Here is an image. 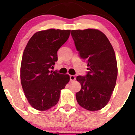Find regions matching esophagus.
I'll return each instance as SVG.
<instances>
[{
	"instance_id": "1",
	"label": "esophagus",
	"mask_w": 135,
	"mask_h": 135,
	"mask_svg": "<svg viewBox=\"0 0 135 135\" xmlns=\"http://www.w3.org/2000/svg\"><path fill=\"white\" fill-rule=\"evenodd\" d=\"M75 77L74 76V75H70V80L71 81V82H73V81H74L75 80Z\"/></svg>"
}]
</instances>
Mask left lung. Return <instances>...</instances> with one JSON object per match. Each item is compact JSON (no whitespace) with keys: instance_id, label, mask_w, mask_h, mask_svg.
<instances>
[{"instance_id":"obj_1","label":"left lung","mask_w":135,"mask_h":135,"mask_svg":"<svg viewBox=\"0 0 135 135\" xmlns=\"http://www.w3.org/2000/svg\"><path fill=\"white\" fill-rule=\"evenodd\" d=\"M79 56L87 62L88 72L79 75L81 90L75 95L82 108L96 111L108 104L115 88L117 64L113 47L106 35L93 29L71 31Z\"/></svg>"}]
</instances>
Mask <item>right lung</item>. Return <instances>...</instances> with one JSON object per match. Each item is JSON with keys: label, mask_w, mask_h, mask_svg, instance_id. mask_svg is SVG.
Here are the masks:
<instances>
[{"label": "right lung", "mask_w": 135, "mask_h": 135, "mask_svg": "<svg viewBox=\"0 0 135 135\" xmlns=\"http://www.w3.org/2000/svg\"><path fill=\"white\" fill-rule=\"evenodd\" d=\"M71 31L50 29L33 35L22 57L20 77L26 98L34 109L46 110L55 106L69 75L50 69L58 61L57 51L67 41Z\"/></svg>", "instance_id": "add662e5"}]
</instances>
